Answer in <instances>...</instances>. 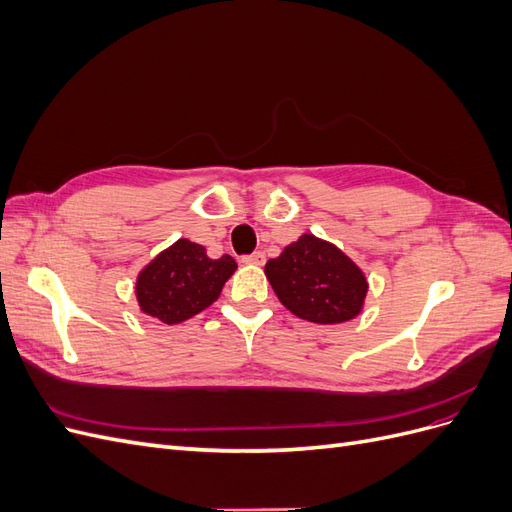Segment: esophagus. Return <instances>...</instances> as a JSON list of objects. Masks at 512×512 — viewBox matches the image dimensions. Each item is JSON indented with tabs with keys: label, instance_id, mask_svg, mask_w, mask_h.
I'll return each mask as SVG.
<instances>
[{
	"label": "esophagus",
	"instance_id": "esophagus-1",
	"mask_svg": "<svg viewBox=\"0 0 512 512\" xmlns=\"http://www.w3.org/2000/svg\"><path fill=\"white\" fill-rule=\"evenodd\" d=\"M245 265H256V267H260V265H265V254L262 252H254V254H250V256H243L241 258Z\"/></svg>",
	"mask_w": 512,
	"mask_h": 512
}]
</instances>
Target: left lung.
<instances>
[{
    "label": "left lung",
    "instance_id": "8db88e82",
    "mask_svg": "<svg viewBox=\"0 0 512 512\" xmlns=\"http://www.w3.org/2000/svg\"><path fill=\"white\" fill-rule=\"evenodd\" d=\"M265 275L288 312L314 324L354 320L369 290L363 269L335 243L312 232H303L271 258Z\"/></svg>",
    "mask_w": 512,
    "mask_h": 512
}]
</instances>
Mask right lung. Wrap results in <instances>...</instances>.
<instances>
[{
  "instance_id": "add662e5",
  "label": "right lung",
  "mask_w": 512,
  "mask_h": 512,
  "mask_svg": "<svg viewBox=\"0 0 512 512\" xmlns=\"http://www.w3.org/2000/svg\"><path fill=\"white\" fill-rule=\"evenodd\" d=\"M235 271L232 256L209 258L200 243L177 239L138 271L134 284L138 309L168 327L181 324L218 301Z\"/></svg>"
}]
</instances>
